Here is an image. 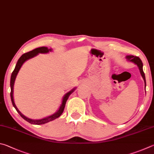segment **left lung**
Returning a JSON list of instances; mask_svg holds the SVG:
<instances>
[{
    "instance_id": "8db88e82",
    "label": "left lung",
    "mask_w": 154,
    "mask_h": 154,
    "mask_svg": "<svg viewBox=\"0 0 154 154\" xmlns=\"http://www.w3.org/2000/svg\"><path fill=\"white\" fill-rule=\"evenodd\" d=\"M126 58L127 59V60L129 61L133 62L134 63H135L136 65H137L138 66L139 69L140 70V72H141V74L142 75L143 79L144 80L145 82V87H146V81H145V74L143 72V63L139 57L137 56H133V55H128L126 57Z\"/></svg>"
}]
</instances>
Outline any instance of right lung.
Here are the masks:
<instances>
[{
	"instance_id": "obj_1",
	"label": "right lung",
	"mask_w": 154,
	"mask_h": 154,
	"mask_svg": "<svg viewBox=\"0 0 154 154\" xmlns=\"http://www.w3.org/2000/svg\"><path fill=\"white\" fill-rule=\"evenodd\" d=\"M52 51V50H51V48H49V49H48L47 47H42L36 48L34 50L29 51V52L23 54V55L20 57V58L18 59V61L17 62V64H16V66H15V69H14V70H13V72H12L11 76V82H10L11 93H10V95H11V102H12L13 106V107H15V109L17 110V112L19 113V114L21 116V118H23L24 120H26L27 122H28L29 123L32 124V125H43V124H45L47 122H50V121H52V120H55V119H56V118H57L60 116L62 114V113H63V112L65 106H66V101L67 100V99H68L69 96L71 95V94L73 92H74V91L75 90V88H73L72 90L70 91L69 92L67 93L66 95H64L63 98V100H62V103L61 104L60 107H59V108L57 112L55 113L54 114L49 116H48V117H46L45 118H42V119H40V120L29 119V118L26 117L25 116L21 114V113L20 111H19L17 107H16L15 104V102H14V99H13V86H14L15 78H16V76H17L19 70L20 69L21 66H22L23 63L26 61H27L29 59H31L32 57H34L37 55L38 53H47L49 52V51Z\"/></svg>"
}]
</instances>
